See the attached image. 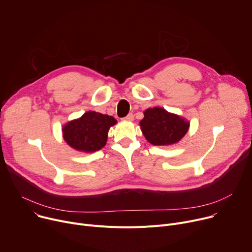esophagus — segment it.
Wrapping results in <instances>:
<instances>
[{"label":"esophagus","instance_id":"34e87169","mask_svg":"<svg viewBox=\"0 0 252 252\" xmlns=\"http://www.w3.org/2000/svg\"><path fill=\"white\" fill-rule=\"evenodd\" d=\"M124 120H126V121H128V122H131V121H133V114L132 113H128Z\"/></svg>","mask_w":252,"mask_h":252}]
</instances>
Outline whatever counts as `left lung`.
Instances as JSON below:
<instances>
[{
    "label": "left lung",
    "mask_w": 252,
    "mask_h": 252,
    "mask_svg": "<svg viewBox=\"0 0 252 252\" xmlns=\"http://www.w3.org/2000/svg\"><path fill=\"white\" fill-rule=\"evenodd\" d=\"M140 126L149 143L155 146H168L184 137L189 128V123L162 107H153L145 110Z\"/></svg>",
    "instance_id": "1"
}]
</instances>
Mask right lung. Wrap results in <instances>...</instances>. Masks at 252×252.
<instances>
[{
  "mask_svg": "<svg viewBox=\"0 0 252 252\" xmlns=\"http://www.w3.org/2000/svg\"><path fill=\"white\" fill-rule=\"evenodd\" d=\"M115 124L113 116L88 111L80 119L66 123L63 126V137L66 144L80 152H96L105 146L109 127Z\"/></svg>",
  "mask_w": 252,
  "mask_h": 252,
  "instance_id": "add662e5",
  "label": "right lung"
}]
</instances>
